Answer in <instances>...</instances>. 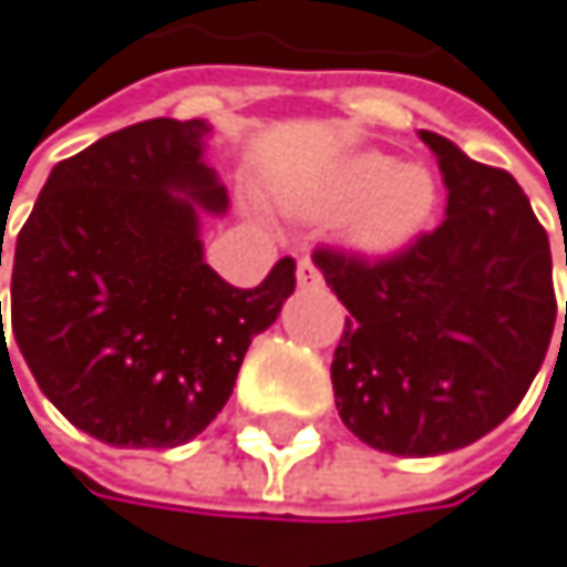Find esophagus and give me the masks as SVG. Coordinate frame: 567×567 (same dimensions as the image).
Masks as SVG:
<instances>
[{"label": "esophagus", "mask_w": 567, "mask_h": 567, "mask_svg": "<svg viewBox=\"0 0 567 567\" xmlns=\"http://www.w3.org/2000/svg\"><path fill=\"white\" fill-rule=\"evenodd\" d=\"M297 284L300 287H318L321 284V270L315 267V260H310V257H300V264H297Z\"/></svg>", "instance_id": "34e87169"}]
</instances>
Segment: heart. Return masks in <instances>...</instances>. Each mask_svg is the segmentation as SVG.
Returning <instances> with one entry per match:
<instances>
[{"label":"heart","instance_id":"b5f03b06","mask_svg":"<svg viewBox=\"0 0 567 567\" xmlns=\"http://www.w3.org/2000/svg\"><path fill=\"white\" fill-rule=\"evenodd\" d=\"M364 198L354 213V236L364 246H399L422 229L436 203V185L426 168L399 165L385 155H358L338 175L331 206L348 209Z\"/></svg>","mask_w":567,"mask_h":567}]
</instances>
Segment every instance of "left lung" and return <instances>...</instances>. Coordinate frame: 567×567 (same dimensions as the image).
<instances>
[{"instance_id": "obj_1", "label": "left lung", "mask_w": 567, "mask_h": 567, "mask_svg": "<svg viewBox=\"0 0 567 567\" xmlns=\"http://www.w3.org/2000/svg\"><path fill=\"white\" fill-rule=\"evenodd\" d=\"M419 137L440 162L446 219L382 260L315 249L351 315L331 361L338 415L395 456L453 453L497 430L542 368L558 310L548 233L520 185L433 131Z\"/></svg>"}]
</instances>
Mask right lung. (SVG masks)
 <instances>
[{
	"label": "right lung",
	"instance_id": "obj_1",
	"mask_svg": "<svg viewBox=\"0 0 567 567\" xmlns=\"http://www.w3.org/2000/svg\"><path fill=\"white\" fill-rule=\"evenodd\" d=\"M206 137L199 117H155L94 141L50 172L16 236L19 354L43 395L107 446L199 436L297 287L290 257L252 290L203 260L199 213L229 206Z\"/></svg>",
	"mask_w": 567,
	"mask_h": 567
}]
</instances>
